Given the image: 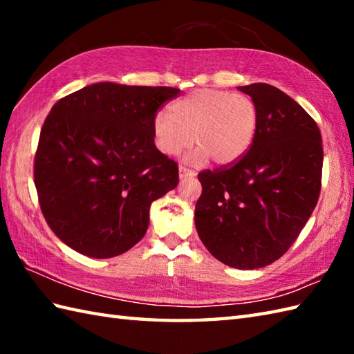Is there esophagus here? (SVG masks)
Returning <instances> with one entry per match:
<instances>
[{
    "mask_svg": "<svg viewBox=\"0 0 354 354\" xmlns=\"http://www.w3.org/2000/svg\"><path fill=\"white\" fill-rule=\"evenodd\" d=\"M194 175H196V173H194V170L187 169V167H184V165H179V178H181V179L192 178Z\"/></svg>",
    "mask_w": 354,
    "mask_h": 354,
    "instance_id": "esophagus-1",
    "label": "esophagus"
}]
</instances>
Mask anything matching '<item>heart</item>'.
Instances as JSON below:
<instances>
[{"instance_id":"heart-1","label":"heart","mask_w":354,"mask_h":354,"mask_svg":"<svg viewBox=\"0 0 354 354\" xmlns=\"http://www.w3.org/2000/svg\"><path fill=\"white\" fill-rule=\"evenodd\" d=\"M257 126L259 112L251 97L204 88L171 103L170 114L158 112L152 131L162 155H179L194 140L198 160L209 156L217 164H230L251 147Z\"/></svg>"}]
</instances>
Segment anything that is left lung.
Segmentation results:
<instances>
[{
    "mask_svg": "<svg viewBox=\"0 0 354 354\" xmlns=\"http://www.w3.org/2000/svg\"><path fill=\"white\" fill-rule=\"evenodd\" d=\"M257 106L251 147L237 161L202 170L194 208L213 257L237 269L268 266L288 252L318 204L322 140L299 104L268 84L239 86Z\"/></svg>",
    "mask_w": 354,
    "mask_h": 354,
    "instance_id": "left-lung-1",
    "label": "left lung"
}]
</instances>
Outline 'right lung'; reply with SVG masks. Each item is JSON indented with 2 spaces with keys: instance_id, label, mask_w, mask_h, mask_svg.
Segmentation results:
<instances>
[{
  "instance_id": "1",
  "label": "right lung",
  "mask_w": 354,
  "mask_h": 354,
  "mask_svg": "<svg viewBox=\"0 0 354 354\" xmlns=\"http://www.w3.org/2000/svg\"><path fill=\"white\" fill-rule=\"evenodd\" d=\"M178 88L102 82L65 95L44 122L35 153L41 212L65 245L109 259L138 243L155 199L178 185V164L152 123Z\"/></svg>"
}]
</instances>
